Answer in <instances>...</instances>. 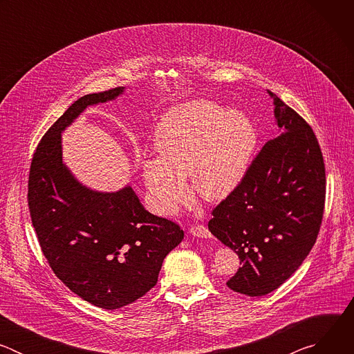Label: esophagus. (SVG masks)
I'll return each instance as SVG.
<instances>
[{"label": "esophagus", "instance_id": "1", "mask_svg": "<svg viewBox=\"0 0 354 354\" xmlns=\"http://www.w3.org/2000/svg\"><path fill=\"white\" fill-rule=\"evenodd\" d=\"M190 234L194 235V236H198V238H210V236H212L210 231H209L207 227H205L203 224L192 225V227H190Z\"/></svg>", "mask_w": 354, "mask_h": 354}]
</instances>
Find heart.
Masks as SVG:
<instances>
[{
	"label": "heart",
	"instance_id": "heart-1",
	"mask_svg": "<svg viewBox=\"0 0 354 354\" xmlns=\"http://www.w3.org/2000/svg\"><path fill=\"white\" fill-rule=\"evenodd\" d=\"M154 141L160 156L141 162L142 175L157 210L171 216L190 198L189 175L201 198L230 196L248 169L257 130L245 113L200 99L167 113Z\"/></svg>",
	"mask_w": 354,
	"mask_h": 354
}]
</instances>
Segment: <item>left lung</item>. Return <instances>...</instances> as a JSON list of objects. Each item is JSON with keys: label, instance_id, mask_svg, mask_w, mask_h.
Here are the masks:
<instances>
[{"label": "left lung", "instance_id": "8db88e82", "mask_svg": "<svg viewBox=\"0 0 354 354\" xmlns=\"http://www.w3.org/2000/svg\"><path fill=\"white\" fill-rule=\"evenodd\" d=\"M269 93L280 134L263 145L209 221L210 232L235 250L242 265L227 286L249 297L280 287L308 257L326 196L325 164L314 130Z\"/></svg>", "mask_w": 354, "mask_h": 354}]
</instances>
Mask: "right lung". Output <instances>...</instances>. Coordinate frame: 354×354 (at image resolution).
<instances>
[{"instance_id":"obj_1","label":"right lung","mask_w":354,"mask_h":354,"mask_svg":"<svg viewBox=\"0 0 354 354\" xmlns=\"http://www.w3.org/2000/svg\"><path fill=\"white\" fill-rule=\"evenodd\" d=\"M123 89L75 100L39 141L28 180L32 224L50 268L73 292L105 310L131 304L153 288L165 257L183 239V230L148 213L130 186L93 192L63 162L62 131L85 108Z\"/></svg>"}]
</instances>
